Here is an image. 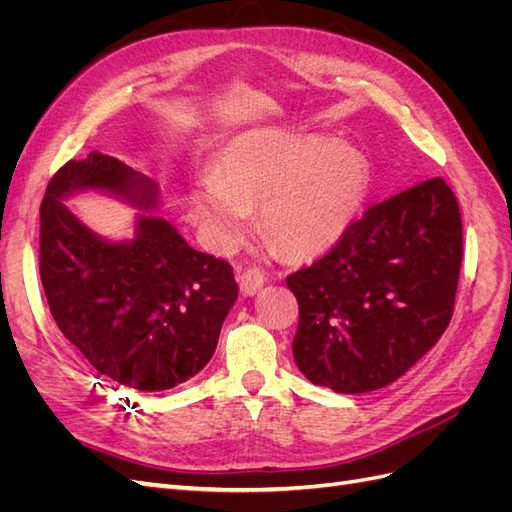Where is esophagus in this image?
I'll use <instances>...</instances> for the list:
<instances>
[{
	"mask_svg": "<svg viewBox=\"0 0 512 512\" xmlns=\"http://www.w3.org/2000/svg\"><path fill=\"white\" fill-rule=\"evenodd\" d=\"M239 286L243 290V294L252 297L262 286H265V273H262L258 267H250L239 273Z\"/></svg>",
	"mask_w": 512,
	"mask_h": 512,
	"instance_id": "esophagus-1",
	"label": "esophagus"
}]
</instances>
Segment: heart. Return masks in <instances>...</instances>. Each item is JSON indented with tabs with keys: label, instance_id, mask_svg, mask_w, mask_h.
<instances>
[{
	"label": "heart",
	"instance_id": "obj_1",
	"mask_svg": "<svg viewBox=\"0 0 512 512\" xmlns=\"http://www.w3.org/2000/svg\"><path fill=\"white\" fill-rule=\"evenodd\" d=\"M369 168L354 147L327 136L252 130L237 136L194 194L220 250L239 245L260 224L292 256H316L344 235L363 207Z\"/></svg>",
	"mask_w": 512,
	"mask_h": 512
}]
</instances>
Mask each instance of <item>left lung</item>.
I'll return each mask as SVG.
<instances>
[{"label": "left lung", "instance_id": "obj_1", "mask_svg": "<svg viewBox=\"0 0 512 512\" xmlns=\"http://www.w3.org/2000/svg\"><path fill=\"white\" fill-rule=\"evenodd\" d=\"M461 256V213L444 179L369 207L331 252L286 277L301 374L348 395L404 376L453 318Z\"/></svg>", "mask_w": 512, "mask_h": 512}]
</instances>
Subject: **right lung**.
Listing matches in <instances>:
<instances>
[{
    "label": "right lung",
    "instance_id": "obj_1",
    "mask_svg": "<svg viewBox=\"0 0 512 512\" xmlns=\"http://www.w3.org/2000/svg\"><path fill=\"white\" fill-rule=\"evenodd\" d=\"M85 190L158 207V183L113 156L91 151L61 166L40 205V280L51 314L98 374L138 391L173 389L213 356L239 294L235 273L143 211L130 241L102 239L64 203Z\"/></svg>",
    "mask_w": 512,
    "mask_h": 512
}]
</instances>
